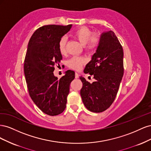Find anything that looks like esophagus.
Here are the masks:
<instances>
[{
    "label": "esophagus",
    "mask_w": 151,
    "mask_h": 151,
    "mask_svg": "<svg viewBox=\"0 0 151 151\" xmlns=\"http://www.w3.org/2000/svg\"><path fill=\"white\" fill-rule=\"evenodd\" d=\"M75 78H76V79L79 78V74H78V73H77V72L75 73Z\"/></svg>",
    "instance_id": "obj_1"
}]
</instances>
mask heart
<instances>
[{"label":"heart","instance_id":"heart-1","mask_svg":"<svg viewBox=\"0 0 151 151\" xmlns=\"http://www.w3.org/2000/svg\"><path fill=\"white\" fill-rule=\"evenodd\" d=\"M93 33L89 29L86 27H81L75 31L74 34L75 38L79 41V43L84 47L89 49H94L96 48L99 42V38L98 35H92ZM67 38L65 36L62 37L59 41L58 48L60 53L63 55L66 53ZM85 63V60L83 58L74 57L68 61V65L71 68L76 70H79Z\"/></svg>","mask_w":151,"mask_h":151}]
</instances>
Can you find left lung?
<instances>
[{
  "instance_id": "left-lung-1",
  "label": "left lung",
  "mask_w": 151,
  "mask_h": 151,
  "mask_svg": "<svg viewBox=\"0 0 151 151\" xmlns=\"http://www.w3.org/2000/svg\"><path fill=\"white\" fill-rule=\"evenodd\" d=\"M123 51L112 31L103 32L91 60L86 65L85 74L94 76L90 83L81 76L82 100L88 110L100 113L106 110L115 100L123 76Z\"/></svg>"
}]
</instances>
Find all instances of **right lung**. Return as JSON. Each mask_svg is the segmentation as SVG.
I'll return each instance as SVG.
<instances>
[{"mask_svg": "<svg viewBox=\"0 0 151 151\" xmlns=\"http://www.w3.org/2000/svg\"><path fill=\"white\" fill-rule=\"evenodd\" d=\"M72 26L41 27L31 36L27 48L24 72L29 96L41 110L50 116L64 111L70 84L75 77V72L70 70L60 79L53 74L55 65H59L62 59L59 41Z\"/></svg>", "mask_w": 151, "mask_h": 151, "instance_id": "obj_1", "label": "right lung"}]
</instances>
